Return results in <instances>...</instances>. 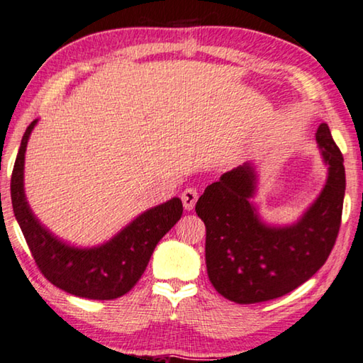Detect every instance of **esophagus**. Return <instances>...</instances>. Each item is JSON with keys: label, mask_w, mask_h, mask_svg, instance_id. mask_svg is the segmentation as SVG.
<instances>
[{"label": "esophagus", "mask_w": 363, "mask_h": 363, "mask_svg": "<svg viewBox=\"0 0 363 363\" xmlns=\"http://www.w3.org/2000/svg\"><path fill=\"white\" fill-rule=\"evenodd\" d=\"M181 199H182L184 208H186L187 211H192V210H194V206H195V203H196V200H199V192H196L195 189L189 187V189L184 190Z\"/></svg>", "instance_id": "34e87169"}]
</instances>
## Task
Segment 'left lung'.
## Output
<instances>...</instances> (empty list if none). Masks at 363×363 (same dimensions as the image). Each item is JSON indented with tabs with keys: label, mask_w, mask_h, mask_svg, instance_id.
<instances>
[{
	"label": "left lung",
	"mask_w": 363,
	"mask_h": 363,
	"mask_svg": "<svg viewBox=\"0 0 363 363\" xmlns=\"http://www.w3.org/2000/svg\"><path fill=\"white\" fill-rule=\"evenodd\" d=\"M328 179L296 224L270 227L250 203L256 174L250 163L205 189L195 211L206 225L208 277L224 298L255 304L284 296L309 280L335 247L341 225L346 171L327 123L315 133Z\"/></svg>",
	"instance_id": "obj_1"
}]
</instances>
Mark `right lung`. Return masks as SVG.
<instances>
[{
    "label": "right lung",
    "instance_id": "right-lung-1",
    "mask_svg": "<svg viewBox=\"0 0 363 363\" xmlns=\"http://www.w3.org/2000/svg\"><path fill=\"white\" fill-rule=\"evenodd\" d=\"M23 133L11 177L14 216L41 274L60 290L79 298L115 299L126 294L143 277L157 243L182 216V201L174 196L150 208L101 247L75 248L57 240L40 224L23 192V160L30 133Z\"/></svg>",
    "mask_w": 363,
    "mask_h": 363
}]
</instances>
